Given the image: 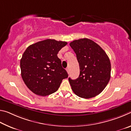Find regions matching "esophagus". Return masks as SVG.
Segmentation results:
<instances>
[{"mask_svg": "<svg viewBox=\"0 0 131 131\" xmlns=\"http://www.w3.org/2000/svg\"><path fill=\"white\" fill-rule=\"evenodd\" d=\"M66 71H67V72H68V74L69 73V68H67V69H66Z\"/></svg>", "mask_w": 131, "mask_h": 131, "instance_id": "1", "label": "esophagus"}]
</instances>
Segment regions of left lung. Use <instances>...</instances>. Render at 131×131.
I'll use <instances>...</instances> for the list:
<instances>
[{
  "instance_id": "left-lung-1",
  "label": "left lung",
  "mask_w": 131,
  "mask_h": 131,
  "mask_svg": "<svg viewBox=\"0 0 131 131\" xmlns=\"http://www.w3.org/2000/svg\"><path fill=\"white\" fill-rule=\"evenodd\" d=\"M70 46L76 53L80 67L78 78H69L73 91L82 98L96 96L105 89L110 79L111 64L107 55L89 39L76 40Z\"/></svg>"
}]
</instances>
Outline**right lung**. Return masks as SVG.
Listing matches in <instances>:
<instances>
[{
    "label": "right lung",
    "instance_id": "1",
    "mask_svg": "<svg viewBox=\"0 0 131 131\" xmlns=\"http://www.w3.org/2000/svg\"><path fill=\"white\" fill-rule=\"evenodd\" d=\"M67 42L46 39L29 46L20 61L21 76L27 87L39 96H47L58 90L68 77L57 56Z\"/></svg>",
    "mask_w": 131,
    "mask_h": 131
}]
</instances>
